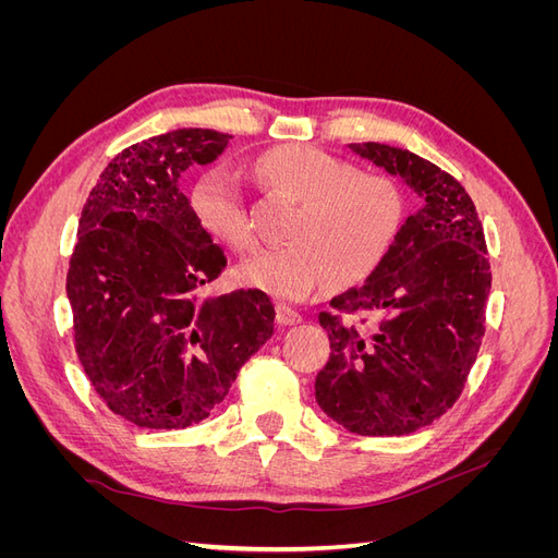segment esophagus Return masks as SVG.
<instances>
[{
	"label": "esophagus",
	"mask_w": 558,
	"mask_h": 558,
	"mask_svg": "<svg viewBox=\"0 0 558 558\" xmlns=\"http://www.w3.org/2000/svg\"><path fill=\"white\" fill-rule=\"evenodd\" d=\"M277 320H279L281 326H295V324H300V320H302V314L295 312L289 305H279L277 307Z\"/></svg>",
	"instance_id": "34e87169"
}]
</instances>
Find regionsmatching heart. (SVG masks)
Returning a JSON list of instances; mask_svg holds the SVG:
<instances>
[{
  "mask_svg": "<svg viewBox=\"0 0 558 558\" xmlns=\"http://www.w3.org/2000/svg\"><path fill=\"white\" fill-rule=\"evenodd\" d=\"M256 174L300 202V209L289 230L291 244L260 248L240 265L238 275L251 289L302 300L328 279L353 286L377 272L393 248L404 214L393 179L353 172L351 165L305 144L267 150L256 160ZM191 209L216 242L238 251L251 246L242 185L223 167L195 179Z\"/></svg>",
  "mask_w": 558,
  "mask_h": 558,
  "instance_id": "b5f03b06",
  "label": "heart"
}]
</instances>
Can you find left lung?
<instances>
[{"instance_id":"left-lung-1","label":"left lung","mask_w":558,"mask_h":558,"mask_svg":"<svg viewBox=\"0 0 558 558\" xmlns=\"http://www.w3.org/2000/svg\"><path fill=\"white\" fill-rule=\"evenodd\" d=\"M349 148L400 177L421 207L377 272L318 314L330 359L316 402L351 433L408 435L459 400L477 359L492 291L484 228L463 185L437 165L377 142ZM353 313L367 331L343 324Z\"/></svg>"}]
</instances>
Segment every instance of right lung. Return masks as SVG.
<instances>
[{"mask_svg":"<svg viewBox=\"0 0 558 558\" xmlns=\"http://www.w3.org/2000/svg\"><path fill=\"white\" fill-rule=\"evenodd\" d=\"M232 137L183 128L121 150L83 205L66 272L78 361L107 408L140 428H189L275 332L258 291L202 298L228 265L181 177Z\"/></svg>","mask_w":558,"mask_h":558,"instance_id":"1","label":"right lung"}]
</instances>
